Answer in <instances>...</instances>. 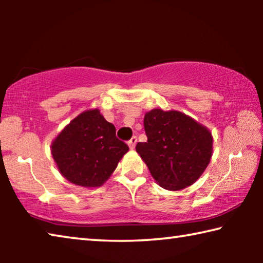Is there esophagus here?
I'll list each match as a JSON object with an SVG mask.
<instances>
[{"label": "esophagus", "mask_w": 263, "mask_h": 263, "mask_svg": "<svg viewBox=\"0 0 263 263\" xmlns=\"http://www.w3.org/2000/svg\"><path fill=\"white\" fill-rule=\"evenodd\" d=\"M128 147H130L131 149H133L136 147V144H137V137H132L130 140H128Z\"/></svg>", "instance_id": "obj_1"}]
</instances>
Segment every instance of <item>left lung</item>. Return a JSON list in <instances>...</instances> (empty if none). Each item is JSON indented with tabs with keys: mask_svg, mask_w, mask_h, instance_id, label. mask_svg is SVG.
<instances>
[{
	"mask_svg": "<svg viewBox=\"0 0 263 263\" xmlns=\"http://www.w3.org/2000/svg\"><path fill=\"white\" fill-rule=\"evenodd\" d=\"M147 141L137 153L163 189L176 191L193 185L210 163L213 137L206 126L176 110L152 109L145 114Z\"/></svg>",
	"mask_w": 263,
	"mask_h": 263,
	"instance_id": "obj_1",
	"label": "left lung"
}]
</instances>
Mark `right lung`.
Returning a JSON list of instances; mask_svg holds the SVG:
<instances>
[{
    "mask_svg": "<svg viewBox=\"0 0 263 263\" xmlns=\"http://www.w3.org/2000/svg\"><path fill=\"white\" fill-rule=\"evenodd\" d=\"M127 151L128 146L116 137L114 124L106 122L99 109L77 116L51 144L61 175L83 188L104 184Z\"/></svg>",
    "mask_w": 263,
    "mask_h": 263,
    "instance_id": "right-lung-1",
    "label": "right lung"
}]
</instances>
